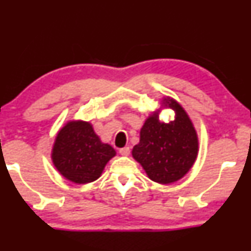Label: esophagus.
Listing matches in <instances>:
<instances>
[{"instance_id":"1","label":"esophagus","mask_w":251,"mask_h":251,"mask_svg":"<svg viewBox=\"0 0 251 251\" xmlns=\"http://www.w3.org/2000/svg\"><path fill=\"white\" fill-rule=\"evenodd\" d=\"M129 152H130L129 147H123V148H121V150H120V154L122 156H128Z\"/></svg>"}]
</instances>
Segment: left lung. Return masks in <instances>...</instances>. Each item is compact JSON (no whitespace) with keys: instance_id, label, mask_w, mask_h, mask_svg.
I'll return each mask as SVG.
<instances>
[{"instance_id":"1","label":"left lung","mask_w":251,"mask_h":251,"mask_svg":"<svg viewBox=\"0 0 251 251\" xmlns=\"http://www.w3.org/2000/svg\"><path fill=\"white\" fill-rule=\"evenodd\" d=\"M164 104L175 110V120L159 122L158 112L152 113L142 127L141 139L131 154L152 181L171 184L192 168L198 152V138L185 109L169 97Z\"/></svg>"}]
</instances>
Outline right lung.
<instances>
[{
    "instance_id": "obj_1",
    "label": "right lung",
    "mask_w": 251,
    "mask_h": 251,
    "mask_svg": "<svg viewBox=\"0 0 251 251\" xmlns=\"http://www.w3.org/2000/svg\"><path fill=\"white\" fill-rule=\"evenodd\" d=\"M116 155L114 148L100 142L88 122H69L58 131L52 159L61 175L75 184L94 181L107 161Z\"/></svg>"
}]
</instances>
